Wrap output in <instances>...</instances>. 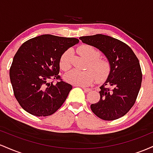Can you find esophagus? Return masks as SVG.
<instances>
[{
  "instance_id": "obj_1",
  "label": "esophagus",
  "mask_w": 153,
  "mask_h": 153,
  "mask_svg": "<svg viewBox=\"0 0 153 153\" xmlns=\"http://www.w3.org/2000/svg\"><path fill=\"white\" fill-rule=\"evenodd\" d=\"M82 88L83 89V91L85 92H89V91H91V88H85V87H82Z\"/></svg>"
}]
</instances>
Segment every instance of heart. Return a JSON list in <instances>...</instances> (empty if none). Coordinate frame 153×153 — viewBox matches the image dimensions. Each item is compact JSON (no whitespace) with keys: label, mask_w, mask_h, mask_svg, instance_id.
<instances>
[{"label":"heart","mask_w":153,"mask_h":153,"mask_svg":"<svg viewBox=\"0 0 153 153\" xmlns=\"http://www.w3.org/2000/svg\"><path fill=\"white\" fill-rule=\"evenodd\" d=\"M78 54L88 60V69L90 71H79L77 70L68 72L65 76L67 82L75 85H90L96 79L98 82H103L108 78L111 67L107 59L100 58L101 52L91 45H83L78 48ZM71 50H67L62 54L59 60V65L63 71H67L71 68Z\"/></svg>","instance_id":"1"}]
</instances>
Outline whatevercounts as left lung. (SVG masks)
<instances>
[{"instance_id":"8db88e82","label":"left lung","mask_w":153,"mask_h":153,"mask_svg":"<svg viewBox=\"0 0 153 153\" xmlns=\"http://www.w3.org/2000/svg\"><path fill=\"white\" fill-rule=\"evenodd\" d=\"M79 39L102 52L111 67L108 78L100 87L99 101L91 105V110L103 120L120 118L134 104L141 87L139 59L127 45L111 36L96 34Z\"/></svg>"}]
</instances>
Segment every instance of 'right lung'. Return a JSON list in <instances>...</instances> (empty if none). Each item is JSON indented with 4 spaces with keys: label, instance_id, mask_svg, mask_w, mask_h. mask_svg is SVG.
Returning <instances> with one entry per match:
<instances>
[{
    "label": "right lung",
    "instance_id": "right-lung-1",
    "mask_svg": "<svg viewBox=\"0 0 153 153\" xmlns=\"http://www.w3.org/2000/svg\"><path fill=\"white\" fill-rule=\"evenodd\" d=\"M79 42L76 38L43 34L19 47L10 68L13 94L26 111L36 117L53 114L65 102L71 84L58 75L62 54ZM60 82L49 83V79Z\"/></svg>",
    "mask_w": 153,
    "mask_h": 153
}]
</instances>
